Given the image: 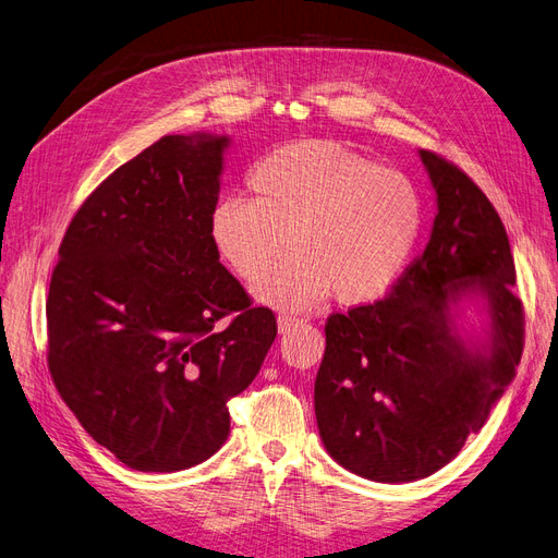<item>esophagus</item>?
Wrapping results in <instances>:
<instances>
[{"label": "esophagus", "instance_id": "34e87169", "mask_svg": "<svg viewBox=\"0 0 558 558\" xmlns=\"http://www.w3.org/2000/svg\"><path fill=\"white\" fill-rule=\"evenodd\" d=\"M301 319L299 317H292V315H280L278 317V331L280 333H287V331H290V328L292 326H296Z\"/></svg>", "mask_w": 558, "mask_h": 558}]
</instances>
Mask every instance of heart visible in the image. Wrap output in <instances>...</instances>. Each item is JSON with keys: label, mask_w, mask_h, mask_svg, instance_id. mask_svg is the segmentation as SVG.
Instances as JSON below:
<instances>
[{"label": "heart", "mask_w": 558, "mask_h": 558, "mask_svg": "<svg viewBox=\"0 0 558 558\" xmlns=\"http://www.w3.org/2000/svg\"><path fill=\"white\" fill-rule=\"evenodd\" d=\"M253 199L227 195L209 214L216 255L255 282L283 250L293 255L255 287L278 311H307L328 292L344 305L384 294L421 239L425 206L404 172L305 140L264 154L247 174Z\"/></svg>", "instance_id": "1"}]
</instances>
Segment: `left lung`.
<instances>
[{
  "label": "left lung",
  "mask_w": 558,
  "mask_h": 558,
  "mask_svg": "<svg viewBox=\"0 0 558 558\" xmlns=\"http://www.w3.org/2000/svg\"><path fill=\"white\" fill-rule=\"evenodd\" d=\"M421 160L437 191L425 251L390 292L326 319L315 379L322 441L344 469L377 483H411L456 460L485 425L524 349V305L514 296L506 227L487 195L435 151ZM486 299L487 355L451 333L449 303Z\"/></svg>",
  "instance_id": "obj_1"
}]
</instances>
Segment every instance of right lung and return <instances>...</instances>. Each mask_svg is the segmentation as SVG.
<instances>
[{
	"mask_svg": "<svg viewBox=\"0 0 558 558\" xmlns=\"http://www.w3.org/2000/svg\"><path fill=\"white\" fill-rule=\"evenodd\" d=\"M227 137L165 135L82 202L50 278L48 369L92 439L135 471H181L230 435L227 402L271 349L209 239Z\"/></svg>",
	"mask_w": 558,
	"mask_h": 558,
	"instance_id": "1",
	"label": "right lung"
}]
</instances>
